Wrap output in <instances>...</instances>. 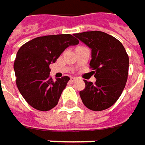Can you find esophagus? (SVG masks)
I'll list each match as a JSON object with an SVG mask.
<instances>
[{
  "label": "esophagus",
  "instance_id": "34e87169",
  "mask_svg": "<svg viewBox=\"0 0 145 145\" xmlns=\"http://www.w3.org/2000/svg\"><path fill=\"white\" fill-rule=\"evenodd\" d=\"M77 80H78V78H75V77L71 78V81H72V82H76Z\"/></svg>",
  "mask_w": 145,
  "mask_h": 145
}]
</instances>
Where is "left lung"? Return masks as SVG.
<instances>
[{"instance_id": "8db88e82", "label": "left lung", "mask_w": 145, "mask_h": 145, "mask_svg": "<svg viewBox=\"0 0 145 145\" xmlns=\"http://www.w3.org/2000/svg\"><path fill=\"white\" fill-rule=\"evenodd\" d=\"M74 36L91 49L89 66L96 78L95 84L84 80L85 89L79 92L81 100L92 110H106L116 103L125 88L128 56L122 44L106 33L88 31Z\"/></svg>"}]
</instances>
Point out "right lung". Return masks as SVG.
<instances>
[{
    "label": "right lung",
    "instance_id": "right-lung-1",
    "mask_svg": "<svg viewBox=\"0 0 145 145\" xmlns=\"http://www.w3.org/2000/svg\"><path fill=\"white\" fill-rule=\"evenodd\" d=\"M79 41L71 35L37 37L20 47L14 61L18 89L24 100L36 110L54 108L70 78L64 76L55 82L49 66L70 45Z\"/></svg>",
    "mask_w": 145,
    "mask_h": 145
}]
</instances>
